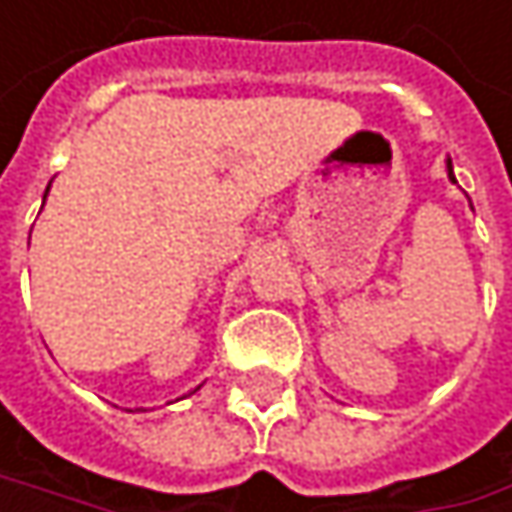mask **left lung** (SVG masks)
I'll use <instances>...</instances> for the list:
<instances>
[{"label":"left lung","mask_w":512,"mask_h":512,"mask_svg":"<svg viewBox=\"0 0 512 512\" xmlns=\"http://www.w3.org/2000/svg\"><path fill=\"white\" fill-rule=\"evenodd\" d=\"M448 177H451V180L457 183V177H454V165H451V159H448Z\"/></svg>","instance_id":"1"}]
</instances>
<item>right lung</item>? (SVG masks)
Returning <instances> with one entry per match:
<instances>
[{
  "label": "right lung",
  "mask_w": 512,
  "mask_h": 512,
  "mask_svg": "<svg viewBox=\"0 0 512 512\" xmlns=\"http://www.w3.org/2000/svg\"><path fill=\"white\" fill-rule=\"evenodd\" d=\"M47 192H50V186H47ZM44 198H47V195H44Z\"/></svg>",
  "instance_id": "obj_1"
}]
</instances>
